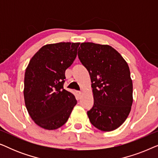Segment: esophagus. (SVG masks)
<instances>
[{
	"label": "esophagus",
	"instance_id": "esophagus-1",
	"mask_svg": "<svg viewBox=\"0 0 158 158\" xmlns=\"http://www.w3.org/2000/svg\"><path fill=\"white\" fill-rule=\"evenodd\" d=\"M81 94H82V92H81V91H77V96H78V97L81 96Z\"/></svg>",
	"mask_w": 158,
	"mask_h": 158
}]
</instances>
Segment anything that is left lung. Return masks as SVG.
Masks as SVG:
<instances>
[{"label":"left lung","instance_id":"obj_1","mask_svg":"<svg viewBox=\"0 0 158 158\" xmlns=\"http://www.w3.org/2000/svg\"><path fill=\"white\" fill-rule=\"evenodd\" d=\"M77 55L91 81L94 103L87 112L90 123L103 131L118 128L128 117L133 103L128 64L107 44L81 43Z\"/></svg>","mask_w":158,"mask_h":158}]
</instances>
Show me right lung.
I'll list each match as a JSON object with an SVG mask.
<instances>
[{"mask_svg":"<svg viewBox=\"0 0 158 158\" xmlns=\"http://www.w3.org/2000/svg\"><path fill=\"white\" fill-rule=\"evenodd\" d=\"M80 43L60 42L43 46L34 55L24 75L25 105L36 124L54 130L65 124L77 103L64 90L65 70L74 62Z\"/></svg>","mask_w":158,"mask_h":158,"instance_id":"right-lung-1","label":"right lung"}]
</instances>
